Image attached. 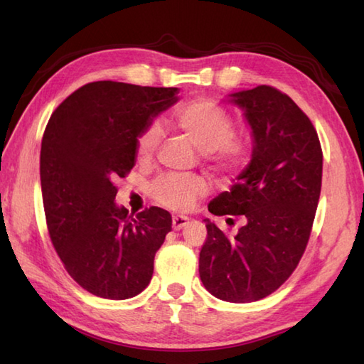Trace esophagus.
Instances as JSON below:
<instances>
[{"instance_id":"34e87169","label":"esophagus","mask_w":364,"mask_h":364,"mask_svg":"<svg viewBox=\"0 0 364 364\" xmlns=\"http://www.w3.org/2000/svg\"><path fill=\"white\" fill-rule=\"evenodd\" d=\"M188 222H189L188 215H173L172 227H173V230H181L183 227L188 225Z\"/></svg>"}]
</instances>
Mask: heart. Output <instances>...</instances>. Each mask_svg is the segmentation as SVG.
I'll return each mask as SVG.
<instances>
[{
  "label": "heart",
  "instance_id": "b5f03b06",
  "mask_svg": "<svg viewBox=\"0 0 364 364\" xmlns=\"http://www.w3.org/2000/svg\"><path fill=\"white\" fill-rule=\"evenodd\" d=\"M172 122L175 128L205 153V158L222 172H237L250 158V145L242 136H235L233 119L211 100H192L178 106ZM159 145V131L146 128L137 139V156L150 159ZM208 184L200 176L162 175L151 184L150 194L158 203L188 210L206 194Z\"/></svg>",
  "mask_w": 364,
  "mask_h": 364
}]
</instances>
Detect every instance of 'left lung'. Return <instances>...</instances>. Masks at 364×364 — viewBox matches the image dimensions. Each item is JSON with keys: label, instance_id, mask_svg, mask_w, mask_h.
<instances>
[{"label": "left lung", "instance_id": "left-lung-1", "mask_svg": "<svg viewBox=\"0 0 364 364\" xmlns=\"http://www.w3.org/2000/svg\"><path fill=\"white\" fill-rule=\"evenodd\" d=\"M228 97L250 125L252 159L208 210L242 215L245 223L228 237L205 219L198 272L214 297L249 304L280 288L306 249L321 196L322 150L311 120L280 90L258 86Z\"/></svg>", "mask_w": 364, "mask_h": 364}]
</instances>
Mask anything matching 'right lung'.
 Segmentation results:
<instances>
[{
	"mask_svg": "<svg viewBox=\"0 0 364 364\" xmlns=\"http://www.w3.org/2000/svg\"><path fill=\"white\" fill-rule=\"evenodd\" d=\"M176 87L97 81L51 114L41 184L51 242L73 280L94 296L123 300L149 286L154 255L172 230L158 206L129 214L115 181L136 164L137 139L178 102Z\"/></svg>",
	"mask_w": 364,
	"mask_h": 364,
	"instance_id": "obj_1",
	"label": "right lung"
}]
</instances>
